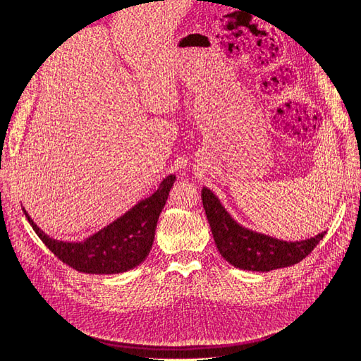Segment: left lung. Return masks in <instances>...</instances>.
<instances>
[{"mask_svg":"<svg viewBox=\"0 0 361 361\" xmlns=\"http://www.w3.org/2000/svg\"><path fill=\"white\" fill-rule=\"evenodd\" d=\"M202 202L220 255L244 271L268 272L298 264L325 235L322 232L302 241H283L239 224L209 188L203 187Z\"/></svg>","mask_w":361,"mask_h":361,"instance_id":"8db88e82","label":"left lung"}]
</instances>
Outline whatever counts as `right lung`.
Masks as SVG:
<instances>
[{
    "label": "right lung",
    "instance_id": "obj_1",
    "mask_svg": "<svg viewBox=\"0 0 361 361\" xmlns=\"http://www.w3.org/2000/svg\"><path fill=\"white\" fill-rule=\"evenodd\" d=\"M174 180L176 176L170 174L147 199L140 200L122 216L81 243L51 238L31 220L24 207L23 211L42 243L63 264L85 274H120L138 267L149 256L159 214L166 206Z\"/></svg>",
    "mask_w": 361,
    "mask_h": 361
}]
</instances>
